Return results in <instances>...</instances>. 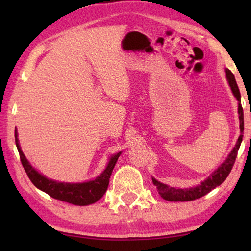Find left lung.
I'll list each match as a JSON object with an SVG mask.
<instances>
[{
    "label": "left lung",
    "mask_w": 251,
    "mask_h": 251,
    "mask_svg": "<svg viewBox=\"0 0 251 251\" xmlns=\"http://www.w3.org/2000/svg\"><path fill=\"white\" fill-rule=\"evenodd\" d=\"M226 72V77L229 85H230V88L232 91V94L238 100V114H239V123H240V136L238 138L235 147L232 148L230 154L228 155L226 160L220 165V166L216 169V171L211 174V175L207 178L206 180L201 182V185L196 187H193V188H175V187H171L166 184H163L158 180H156L155 178H152V184L156 186V189L158 194L164 198L165 201H195V199L201 198L205 196L212 189H215L216 187L222 185L224 180L228 177L229 174H230L233 164H235V160L237 158L238 150H239L240 144L243 142L244 137V109L243 106H241V99H240V92L239 88H238V85L236 83L235 76L229 70H225Z\"/></svg>",
    "instance_id": "1"
}]
</instances>
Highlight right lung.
Returning <instances> with one entry per match:
<instances>
[{
  "mask_svg": "<svg viewBox=\"0 0 251 251\" xmlns=\"http://www.w3.org/2000/svg\"><path fill=\"white\" fill-rule=\"evenodd\" d=\"M15 144L18 147L21 163L26 172L27 176L33 185L41 189L42 192L50 195V197L58 201L73 203L76 206H87L91 203L96 202L99 199L103 197V195L107 190L109 184V178L112 175V172L115 164L121 156L122 152H117L116 155L110 157L109 163L105 171L97 176L94 180H90L86 182H77V184H71V182H58L56 180L49 179L45 176L42 175L28 163L26 157L24 156L22 150H21L18 131L15 129Z\"/></svg>",
  "mask_w": 251,
  "mask_h": 251,
  "instance_id": "add662e5",
  "label": "right lung"
}]
</instances>
